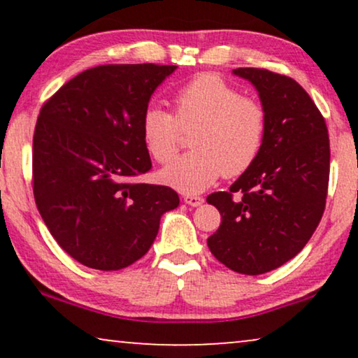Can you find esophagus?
Segmentation results:
<instances>
[{"label":"esophagus","instance_id":"obj_1","mask_svg":"<svg viewBox=\"0 0 358 358\" xmlns=\"http://www.w3.org/2000/svg\"><path fill=\"white\" fill-rule=\"evenodd\" d=\"M184 202L190 205V207H199V205L203 203V197H200V195L187 194V195H184Z\"/></svg>","mask_w":358,"mask_h":358}]
</instances>
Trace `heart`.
<instances>
[{
	"label": "heart",
	"mask_w": 358,
	"mask_h": 358,
	"mask_svg": "<svg viewBox=\"0 0 358 358\" xmlns=\"http://www.w3.org/2000/svg\"><path fill=\"white\" fill-rule=\"evenodd\" d=\"M174 115L158 106L141 115V138L161 164L178 155L180 135L194 130L190 148L163 171V180L185 194L212 185L220 176L238 178L252 168L267 131V112L215 73H202L174 92Z\"/></svg>",
	"instance_id": "b5f03b06"
}]
</instances>
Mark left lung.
<instances>
[{
	"mask_svg": "<svg viewBox=\"0 0 358 358\" xmlns=\"http://www.w3.org/2000/svg\"><path fill=\"white\" fill-rule=\"evenodd\" d=\"M233 73L256 86L267 131L252 168L227 192L207 197L222 215L207 244L228 268L259 275L295 257L320 224L329 184V135L324 117L295 80L264 68Z\"/></svg>",
	"mask_w": 358,
	"mask_h": 358,
	"instance_id": "8db88e82",
	"label": "left lung"
}]
</instances>
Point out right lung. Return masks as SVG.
Listing matches in <instances>:
<instances>
[{
  "label": "right lung",
  "mask_w": 358,
  "mask_h": 358,
  "mask_svg": "<svg viewBox=\"0 0 358 358\" xmlns=\"http://www.w3.org/2000/svg\"><path fill=\"white\" fill-rule=\"evenodd\" d=\"M176 65H101L65 83L38 114L32 189L38 213L66 254L97 271L143 257L161 215L179 205L151 169L141 138L150 97Z\"/></svg>",
  "instance_id": "obj_1"
}]
</instances>
